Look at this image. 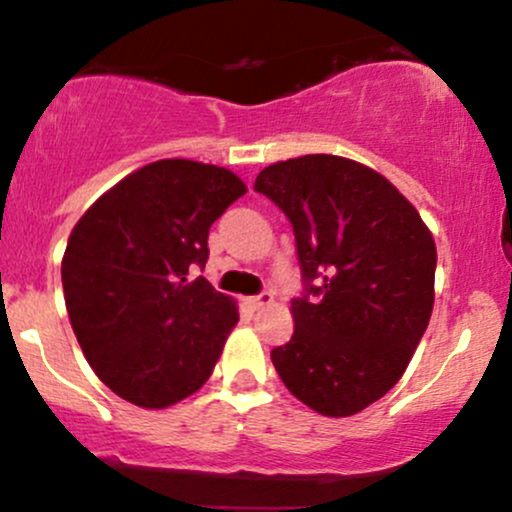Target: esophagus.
<instances>
[{"label":"esophagus","instance_id":"esophagus-1","mask_svg":"<svg viewBox=\"0 0 512 512\" xmlns=\"http://www.w3.org/2000/svg\"><path fill=\"white\" fill-rule=\"evenodd\" d=\"M274 301V296L269 291H264V293H260V296H252V298H248V305L252 310H260V308H264V305H269Z\"/></svg>","mask_w":512,"mask_h":512}]
</instances>
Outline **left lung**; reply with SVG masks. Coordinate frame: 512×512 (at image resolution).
<instances>
[{
	"label": "left lung",
	"mask_w": 512,
	"mask_h": 512,
	"mask_svg": "<svg viewBox=\"0 0 512 512\" xmlns=\"http://www.w3.org/2000/svg\"><path fill=\"white\" fill-rule=\"evenodd\" d=\"M255 190L289 216L305 296L272 363L317 414L351 416L397 385L433 310L436 243L378 170L332 154L272 163Z\"/></svg>",
	"instance_id": "left-lung-1"
}]
</instances>
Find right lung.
<instances>
[{
  "instance_id": "obj_1",
  "label": "right lung",
  "mask_w": 512,
  "mask_h": 512,
  "mask_svg": "<svg viewBox=\"0 0 512 512\" xmlns=\"http://www.w3.org/2000/svg\"><path fill=\"white\" fill-rule=\"evenodd\" d=\"M248 192L228 168L163 158L110 187L76 221L62 257L69 322L117 397L166 409L209 380L238 305L195 267L209 228Z\"/></svg>"
}]
</instances>
